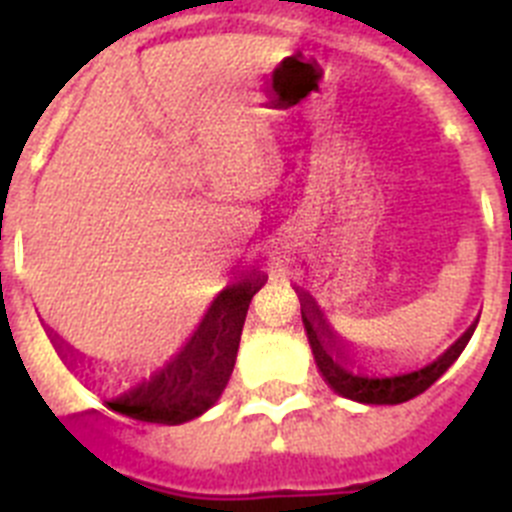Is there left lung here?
I'll return each mask as SVG.
<instances>
[{
	"label": "left lung",
	"instance_id": "left-lung-1",
	"mask_svg": "<svg viewBox=\"0 0 512 512\" xmlns=\"http://www.w3.org/2000/svg\"><path fill=\"white\" fill-rule=\"evenodd\" d=\"M302 323H305L307 330V341H310L312 356H315V364H318L320 374H323L325 382L330 384V390L338 392L341 397H348V400L364 402V405H400V402H408L413 397H418L420 392H425L441 377L456 359L464 351V346L472 338L474 328H477L479 320H474L464 336L456 338L436 361H431L423 369H415V372L408 374H395V377H366V374H354L348 372L346 366L338 359H333L330 354V343H336L338 351H341V343H338L336 333L330 330V325L325 323V318L320 315V310L315 307V302L307 295H302ZM329 338V343H324V338Z\"/></svg>",
	"mask_w": 512,
	"mask_h": 512
}]
</instances>
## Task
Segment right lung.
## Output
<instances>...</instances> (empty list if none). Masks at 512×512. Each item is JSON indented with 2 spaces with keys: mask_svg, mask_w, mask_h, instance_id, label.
<instances>
[{
  "mask_svg": "<svg viewBox=\"0 0 512 512\" xmlns=\"http://www.w3.org/2000/svg\"><path fill=\"white\" fill-rule=\"evenodd\" d=\"M264 282L266 277L251 274L225 287L215 297L187 346L148 382H140L125 395L107 400V405L128 418L164 425L187 423L210 410L217 397L223 395L225 384L233 374L248 305ZM56 348L63 359L74 356L71 348L63 351L61 341H56Z\"/></svg>",
  "mask_w": 512,
  "mask_h": 512,
  "instance_id": "obj_1",
  "label": "right lung"
}]
</instances>
